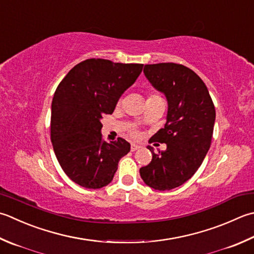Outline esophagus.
<instances>
[{"label": "esophagus", "instance_id": "34e87169", "mask_svg": "<svg viewBox=\"0 0 254 254\" xmlns=\"http://www.w3.org/2000/svg\"><path fill=\"white\" fill-rule=\"evenodd\" d=\"M140 147H141V146L137 145V144H135V143H132V144H131V151H132V152L138 150V148H140Z\"/></svg>", "mask_w": 254, "mask_h": 254}]
</instances>
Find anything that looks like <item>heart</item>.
I'll return each instance as SVG.
<instances>
[{
	"mask_svg": "<svg viewBox=\"0 0 254 254\" xmlns=\"http://www.w3.org/2000/svg\"><path fill=\"white\" fill-rule=\"evenodd\" d=\"M156 97H158V96H156V94H150V96H148V98H147V99L156 98ZM131 134H132L133 136H137V132H136V131H134V130H132V131H131Z\"/></svg>",
	"mask_w": 254,
	"mask_h": 254,
	"instance_id": "heart-1",
	"label": "heart"
}]
</instances>
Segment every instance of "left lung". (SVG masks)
Segmentation results:
<instances>
[{
  "label": "left lung",
  "mask_w": 254,
  "mask_h": 254,
  "mask_svg": "<svg viewBox=\"0 0 254 254\" xmlns=\"http://www.w3.org/2000/svg\"><path fill=\"white\" fill-rule=\"evenodd\" d=\"M144 74L165 94L166 123L153 140L166 144L165 151L152 153V161L140 168L144 183L157 190L183 185L197 172L209 150L216 120L215 106L206 84L191 69L180 64H145Z\"/></svg>",
  "instance_id": "obj_1"
}]
</instances>
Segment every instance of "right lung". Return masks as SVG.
<instances>
[{"label": "right lung", "instance_id": "1", "mask_svg": "<svg viewBox=\"0 0 254 254\" xmlns=\"http://www.w3.org/2000/svg\"><path fill=\"white\" fill-rule=\"evenodd\" d=\"M142 64L91 58L74 66L55 91L51 140L66 175L78 185L98 190L110 184L130 143L102 140L101 119L112 114L123 92L135 82Z\"/></svg>", "mask_w": 254, "mask_h": 254}]
</instances>
